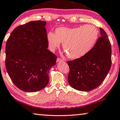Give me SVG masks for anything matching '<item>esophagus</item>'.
Wrapping results in <instances>:
<instances>
[{
	"label": "esophagus",
	"instance_id": "esophagus-1",
	"mask_svg": "<svg viewBox=\"0 0 120 120\" xmlns=\"http://www.w3.org/2000/svg\"><path fill=\"white\" fill-rule=\"evenodd\" d=\"M64 62V60H63L62 58H58L57 59V62Z\"/></svg>",
	"mask_w": 120,
	"mask_h": 120
}]
</instances>
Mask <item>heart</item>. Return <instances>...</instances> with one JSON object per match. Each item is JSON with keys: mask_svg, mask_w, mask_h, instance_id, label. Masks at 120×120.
Returning a JSON list of instances; mask_svg holds the SVG:
<instances>
[{"mask_svg": "<svg viewBox=\"0 0 120 120\" xmlns=\"http://www.w3.org/2000/svg\"><path fill=\"white\" fill-rule=\"evenodd\" d=\"M98 37V31L92 25L75 28L60 27L56 28L55 34L49 32L48 39L52 49L63 44V49L68 58L76 60L88 53L93 47Z\"/></svg>", "mask_w": 120, "mask_h": 120, "instance_id": "obj_1", "label": "heart"}]
</instances>
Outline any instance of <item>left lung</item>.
Returning <instances> with one entry per match:
<instances>
[{
    "label": "left lung",
    "instance_id": "obj_1",
    "mask_svg": "<svg viewBox=\"0 0 120 120\" xmlns=\"http://www.w3.org/2000/svg\"><path fill=\"white\" fill-rule=\"evenodd\" d=\"M101 37L90 51L82 57L68 62V81L74 89L90 91L98 87L110 70L111 45L108 35L100 28Z\"/></svg>",
    "mask_w": 120,
    "mask_h": 120
}]
</instances>
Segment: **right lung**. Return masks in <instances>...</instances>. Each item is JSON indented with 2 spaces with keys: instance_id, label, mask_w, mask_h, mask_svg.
I'll return each mask as SVG.
<instances>
[{
  "instance_id": "add662e5",
  "label": "right lung",
  "mask_w": 120,
  "mask_h": 120,
  "mask_svg": "<svg viewBox=\"0 0 120 120\" xmlns=\"http://www.w3.org/2000/svg\"><path fill=\"white\" fill-rule=\"evenodd\" d=\"M45 21L36 20L17 27L6 45V68L12 82L24 92L43 89L49 82L50 68L57 56L47 49Z\"/></svg>"
}]
</instances>
